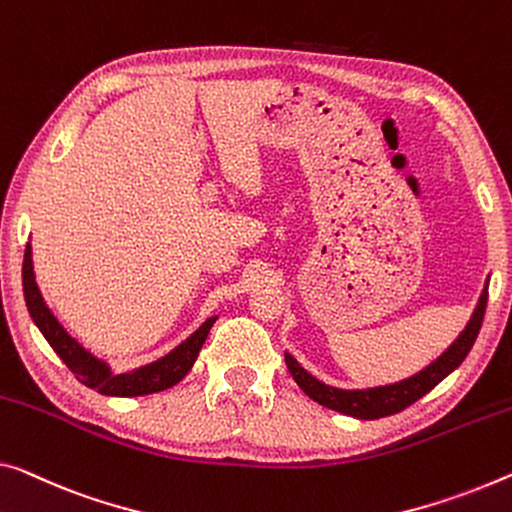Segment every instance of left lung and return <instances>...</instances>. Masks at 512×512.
Returning a JSON list of instances; mask_svg holds the SVG:
<instances>
[{
  "instance_id": "obj_1",
  "label": "left lung",
  "mask_w": 512,
  "mask_h": 512,
  "mask_svg": "<svg viewBox=\"0 0 512 512\" xmlns=\"http://www.w3.org/2000/svg\"><path fill=\"white\" fill-rule=\"evenodd\" d=\"M485 306H487V286L483 290L481 300H478L474 316H471L469 325L465 327V332L455 338L451 348H448L437 361H432L428 368H423L421 373L407 377L403 382L387 384V387H375V389H364V391L334 389L306 373L304 368L288 355V352H286V366L290 375H293V380L300 384V389L311 400H316V403L325 405L334 412L355 416V419H366V421L382 419V416L403 412L405 407L416 403V400L426 396L430 389H435L448 373H453L455 368L465 361L478 332H481Z\"/></svg>"
}]
</instances>
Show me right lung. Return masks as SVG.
Instances as JSON below:
<instances>
[{
    "mask_svg": "<svg viewBox=\"0 0 512 512\" xmlns=\"http://www.w3.org/2000/svg\"><path fill=\"white\" fill-rule=\"evenodd\" d=\"M22 290H25V302L31 320L36 322V327L41 329L45 341L52 345V350L57 352L59 359L75 373V377L84 384V387L96 389L98 393H105V396H146V393L174 387V384H178L187 373H190V368L194 366V361L199 357L203 343H206V338L210 334V327L215 325L217 320L210 318L203 322L185 343H180L167 357L157 359L155 364H148L130 373L114 375L109 371L107 364H102L100 359L89 355L75 338H70L66 334V329L52 316V311L45 306L34 279V265H31L29 245L25 249V261H22Z\"/></svg>",
    "mask_w": 512,
    "mask_h": 512,
    "instance_id": "right-lung-1",
    "label": "right lung"
}]
</instances>
